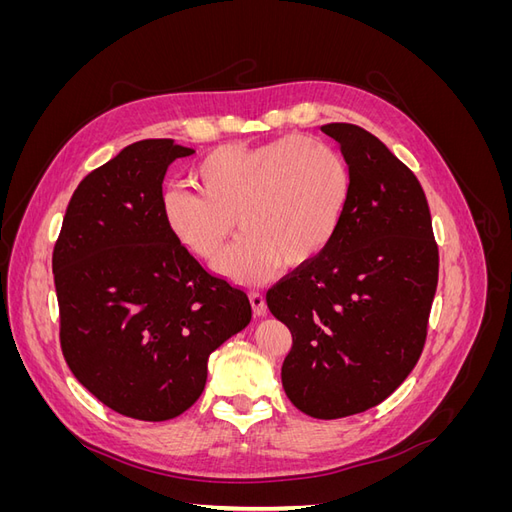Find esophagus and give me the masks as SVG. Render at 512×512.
<instances>
[{
  "mask_svg": "<svg viewBox=\"0 0 512 512\" xmlns=\"http://www.w3.org/2000/svg\"><path fill=\"white\" fill-rule=\"evenodd\" d=\"M250 303H252V309L256 316H265L267 314V301L265 297H262L260 292H250Z\"/></svg>",
  "mask_w": 512,
  "mask_h": 512,
  "instance_id": "34e87169",
  "label": "esophagus"
}]
</instances>
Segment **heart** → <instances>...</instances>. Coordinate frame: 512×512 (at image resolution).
<instances>
[{
	"instance_id": "b5f03b06",
	"label": "heart",
	"mask_w": 512,
	"mask_h": 512,
	"mask_svg": "<svg viewBox=\"0 0 512 512\" xmlns=\"http://www.w3.org/2000/svg\"><path fill=\"white\" fill-rule=\"evenodd\" d=\"M196 190L162 198L175 239L200 260L218 258L235 220L245 235L218 262L239 284H260L273 271L307 265L327 250L350 198V170L331 145L284 136L260 147L222 145L192 173Z\"/></svg>"
}]
</instances>
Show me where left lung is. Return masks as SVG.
Listing matches in <instances>:
<instances>
[{
    "mask_svg": "<svg viewBox=\"0 0 512 512\" xmlns=\"http://www.w3.org/2000/svg\"><path fill=\"white\" fill-rule=\"evenodd\" d=\"M322 132L348 164V207L327 250L277 282L267 305L292 335L282 365L288 399L331 421L378 406L414 369L438 245L421 183L389 147L352 123Z\"/></svg>",
    "mask_w": 512,
    "mask_h": 512,
    "instance_id": "obj_1",
    "label": "left lung"
}]
</instances>
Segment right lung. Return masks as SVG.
<instances>
[{
    "label": "right lung",
    "instance_id": "1",
    "mask_svg": "<svg viewBox=\"0 0 512 512\" xmlns=\"http://www.w3.org/2000/svg\"><path fill=\"white\" fill-rule=\"evenodd\" d=\"M194 149L147 138L79 183L53 250L59 339L74 378L111 410L168 421L207 382L209 354L252 320L162 213L166 168Z\"/></svg>",
    "mask_w": 512,
    "mask_h": 512
}]
</instances>
